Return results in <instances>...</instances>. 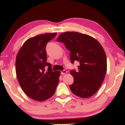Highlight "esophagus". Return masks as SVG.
I'll return each instance as SVG.
<instances>
[{
	"instance_id": "34e87169",
	"label": "esophagus",
	"mask_w": 125,
	"mask_h": 125,
	"mask_svg": "<svg viewBox=\"0 0 125 125\" xmlns=\"http://www.w3.org/2000/svg\"><path fill=\"white\" fill-rule=\"evenodd\" d=\"M67 73V71H66L65 70H63V71H62L61 72V74L62 75H65V73Z\"/></svg>"
}]
</instances>
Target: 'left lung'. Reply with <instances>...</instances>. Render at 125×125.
I'll return each instance as SVG.
<instances>
[{"label": "left lung", "instance_id": "8db88e82", "mask_svg": "<svg viewBox=\"0 0 125 125\" xmlns=\"http://www.w3.org/2000/svg\"><path fill=\"white\" fill-rule=\"evenodd\" d=\"M70 52L71 63L78 61V70L70 71L74 81L69 86L74 94L88 98L95 94L104 79L107 70L104 50L97 40L78 32L61 33L57 39Z\"/></svg>", "mask_w": 125, "mask_h": 125}]
</instances>
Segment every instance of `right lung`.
I'll list each match as a JSON object with an SVG mask.
<instances>
[{
  "mask_svg": "<svg viewBox=\"0 0 125 125\" xmlns=\"http://www.w3.org/2000/svg\"><path fill=\"white\" fill-rule=\"evenodd\" d=\"M56 34L46 33L28 39L17 54L18 81L26 94L33 100L42 102L52 97L59 82L60 71H53L52 64L46 62L47 44Z\"/></svg>",
  "mask_w": 125,
  "mask_h": 125,
  "instance_id": "1",
  "label": "right lung"
}]
</instances>
